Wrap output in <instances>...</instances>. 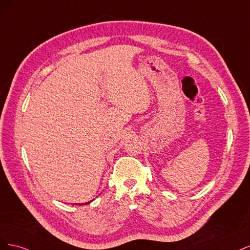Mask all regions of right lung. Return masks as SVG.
<instances>
[{
	"label": "right lung",
	"instance_id": "right-lung-1",
	"mask_svg": "<svg viewBox=\"0 0 250 250\" xmlns=\"http://www.w3.org/2000/svg\"><path fill=\"white\" fill-rule=\"evenodd\" d=\"M83 204H86V203H83Z\"/></svg>",
	"mask_w": 250,
	"mask_h": 250
}]
</instances>
